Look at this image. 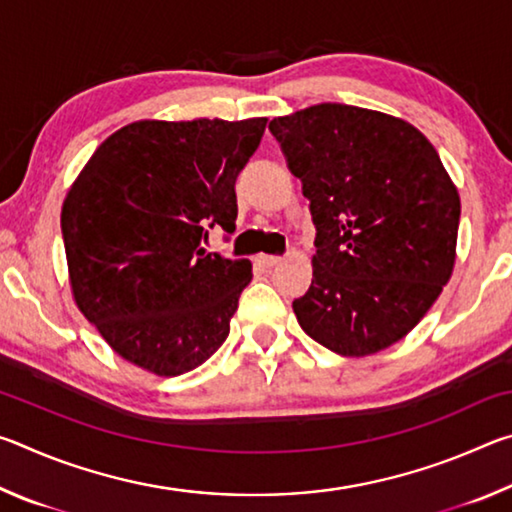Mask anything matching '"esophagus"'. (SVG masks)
Segmentation results:
<instances>
[{
    "instance_id": "obj_1",
    "label": "esophagus",
    "mask_w": 512,
    "mask_h": 512,
    "mask_svg": "<svg viewBox=\"0 0 512 512\" xmlns=\"http://www.w3.org/2000/svg\"><path fill=\"white\" fill-rule=\"evenodd\" d=\"M282 259L284 257H280V255H257V262L259 264H262V266H266V268H273V266H277V264H280L282 262Z\"/></svg>"
}]
</instances>
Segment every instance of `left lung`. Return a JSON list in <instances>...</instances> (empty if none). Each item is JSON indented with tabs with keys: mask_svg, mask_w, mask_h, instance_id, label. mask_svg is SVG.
Returning a JSON list of instances; mask_svg holds the SVG:
<instances>
[{
	"mask_svg": "<svg viewBox=\"0 0 512 512\" xmlns=\"http://www.w3.org/2000/svg\"><path fill=\"white\" fill-rule=\"evenodd\" d=\"M271 133L316 225L300 327L343 357L391 348L438 300L456 264L461 196L418 128L379 110L318 103Z\"/></svg>",
	"mask_w": 512,
	"mask_h": 512,
	"instance_id": "8db88e82",
	"label": "left lung"
}]
</instances>
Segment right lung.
<instances>
[{
  "label": "right lung",
  "mask_w": 512,
  "mask_h": 512,
  "mask_svg": "<svg viewBox=\"0 0 512 512\" xmlns=\"http://www.w3.org/2000/svg\"><path fill=\"white\" fill-rule=\"evenodd\" d=\"M266 121H133L69 187L60 228L72 298L133 366L178 377L228 339L253 264L201 241L214 225L235 230V180Z\"/></svg>",
  "instance_id": "obj_1"
}]
</instances>
